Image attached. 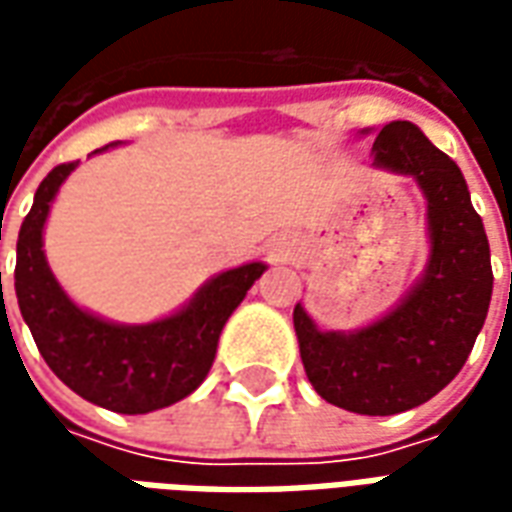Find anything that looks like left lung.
<instances>
[{
  "label": "left lung",
  "instance_id": "1",
  "mask_svg": "<svg viewBox=\"0 0 512 512\" xmlns=\"http://www.w3.org/2000/svg\"><path fill=\"white\" fill-rule=\"evenodd\" d=\"M373 164L411 175L428 197L425 277L395 310L359 332H321L301 304L293 326L307 378L326 403L389 417L428 403L461 373L488 315L494 271L461 169L414 123L381 128Z\"/></svg>",
  "mask_w": 512,
  "mask_h": 512
}]
</instances>
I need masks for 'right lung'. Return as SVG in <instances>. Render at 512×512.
Returning <instances> with one entry per match:
<instances>
[{"label":"right lung","instance_id":"right-lung-1","mask_svg":"<svg viewBox=\"0 0 512 512\" xmlns=\"http://www.w3.org/2000/svg\"><path fill=\"white\" fill-rule=\"evenodd\" d=\"M76 164L68 161L51 169L21 224L16 244L21 315L51 373L84 400L117 414H147L172 406L205 381L224 323L266 266L230 268L202 285L183 310L145 326H120L79 310L43 255V224L51 200Z\"/></svg>","mask_w":512,"mask_h":512}]
</instances>
